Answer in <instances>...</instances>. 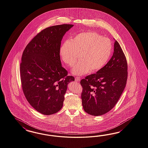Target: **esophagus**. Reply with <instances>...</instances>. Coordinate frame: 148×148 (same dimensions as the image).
Listing matches in <instances>:
<instances>
[{"label":"esophagus","mask_w":148,"mask_h":148,"mask_svg":"<svg viewBox=\"0 0 148 148\" xmlns=\"http://www.w3.org/2000/svg\"><path fill=\"white\" fill-rule=\"evenodd\" d=\"M75 79L76 81L79 82V80H80V78H79V77H77L75 78Z\"/></svg>","instance_id":"obj_1"}]
</instances>
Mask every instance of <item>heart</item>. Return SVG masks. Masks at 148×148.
Instances as JSON below:
<instances>
[{"label":"heart","mask_w":148,"mask_h":148,"mask_svg":"<svg viewBox=\"0 0 148 148\" xmlns=\"http://www.w3.org/2000/svg\"><path fill=\"white\" fill-rule=\"evenodd\" d=\"M112 44L110 40L101 37L94 32H87L76 35L71 40H66L59 49L62 60L72 67L77 60L81 61L72 69L75 75H83L88 72H98L108 61Z\"/></svg>","instance_id":"obj_1"}]
</instances>
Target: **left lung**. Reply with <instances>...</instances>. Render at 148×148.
<instances>
[{
    "label": "left lung",
    "instance_id": "8db88e82",
    "mask_svg": "<svg viewBox=\"0 0 148 148\" xmlns=\"http://www.w3.org/2000/svg\"><path fill=\"white\" fill-rule=\"evenodd\" d=\"M127 75L126 58L114 40V52L108 62L96 74L87 76L80 82L85 112L99 116L113 108L125 88Z\"/></svg>",
    "mask_w": 148,
    "mask_h": 148
}]
</instances>
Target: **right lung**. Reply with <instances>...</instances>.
Masks as SVG:
<instances>
[{
	"label": "right lung",
	"mask_w": 148,
	"mask_h": 148,
	"mask_svg": "<svg viewBox=\"0 0 148 148\" xmlns=\"http://www.w3.org/2000/svg\"><path fill=\"white\" fill-rule=\"evenodd\" d=\"M73 25H53L38 33L25 47L22 56L20 75L27 100L44 115L62 107L69 83L75 81L61 65V40Z\"/></svg>",
	"instance_id": "obj_1"
}]
</instances>
